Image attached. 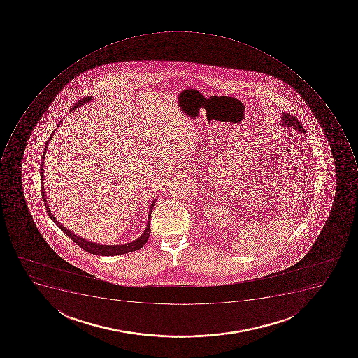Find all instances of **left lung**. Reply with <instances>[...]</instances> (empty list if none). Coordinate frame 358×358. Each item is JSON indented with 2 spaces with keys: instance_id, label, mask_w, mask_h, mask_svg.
<instances>
[{
  "instance_id": "left-lung-1",
  "label": "left lung",
  "mask_w": 358,
  "mask_h": 358,
  "mask_svg": "<svg viewBox=\"0 0 358 358\" xmlns=\"http://www.w3.org/2000/svg\"><path fill=\"white\" fill-rule=\"evenodd\" d=\"M281 122L282 125H283V127H287V129H290L291 127V129L296 130V132H306L303 129V125L300 123L298 118L290 115V114H287V113H282Z\"/></svg>"
}]
</instances>
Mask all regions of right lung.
I'll return each mask as SVG.
<instances>
[{
    "mask_svg": "<svg viewBox=\"0 0 358 358\" xmlns=\"http://www.w3.org/2000/svg\"><path fill=\"white\" fill-rule=\"evenodd\" d=\"M92 99H93V96L84 97V99H80V101H77L76 104L73 105L71 112L76 110V108H79V107L83 106L84 104H87V103H90V101H92ZM60 124H62V121L59 122V124H57V127H59ZM55 131L52 132V134H51L48 141L45 142V149H43V162H41V166H40L41 194H43L45 210H47V214L49 215L51 220H54L55 224H56V225L58 226V227H59L60 229L67 235V236L71 237V240L76 243L79 248H82L84 251L88 252V253L90 254H96V255H101V257H115V255H120V254L130 253V252L138 251L140 248H143L144 244H145V243L148 242V240H149L150 233H151V228H150V218H151V213H152L153 206H155V201H157V198L153 199L152 203L150 205L149 214H148L147 226H145V229H144L141 236L136 238V241H133V242L127 243V244H121V245H105V244H97V243L85 240L83 237L78 236L76 234L69 231V229H68L67 227H65V226H62V224L56 220V217L52 215V213L50 211V208H49L48 203H47V197H45V186H43V171H45V170H43V164H45V160H43V159H45V152H47V150H48L49 141H50L51 138L54 136Z\"/></svg>",
    "mask_w": 358,
    "mask_h": 358,
    "instance_id": "1",
    "label": "right lung"
}]
</instances>
